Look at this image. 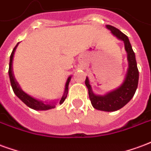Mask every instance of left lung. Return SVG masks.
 <instances>
[{"mask_svg":"<svg viewBox=\"0 0 151 151\" xmlns=\"http://www.w3.org/2000/svg\"><path fill=\"white\" fill-rule=\"evenodd\" d=\"M105 27L109 29L112 35L115 36L118 40L122 41L125 45L128 61V69L125 80L118 88L105 93L103 96L96 95L94 93L88 77H86L85 80V85L88 88L89 99L94 109L105 112H113L124 107L133 98L138 84L139 72L137 67L135 54L132 49L128 37L119 29L110 25H106Z\"/></svg>","mask_w":151,"mask_h":151,"instance_id":"1","label":"left lung"}]
</instances>
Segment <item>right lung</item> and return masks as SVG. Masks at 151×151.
<instances>
[{
    "mask_svg": "<svg viewBox=\"0 0 151 151\" xmlns=\"http://www.w3.org/2000/svg\"><path fill=\"white\" fill-rule=\"evenodd\" d=\"M19 42L16 45V47H14V50L11 53L10 59H9V80H10L11 86L12 88L14 90V92L15 95L17 96V97L22 101L24 104H26L27 106L30 109H33L35 110H48V109H51L55 108L56 101H42L38 99H36L33 97L32 96L27 94L26 92H24L18 82L16 80V78L14 76V71H13V60H14V56L15 50L17 49V46H18ZM71 76H69L67 80L66 84H65V88L63 95L62 98L59 101V104H61L63 103L65 99L67 98L68 92V85H69V82L71 81Z\"/></svg>",
    "mask_w": 151,
    "mask_h": 151,
    "instance_id": "1",
    "label": "right lung"
}]
</instances>
